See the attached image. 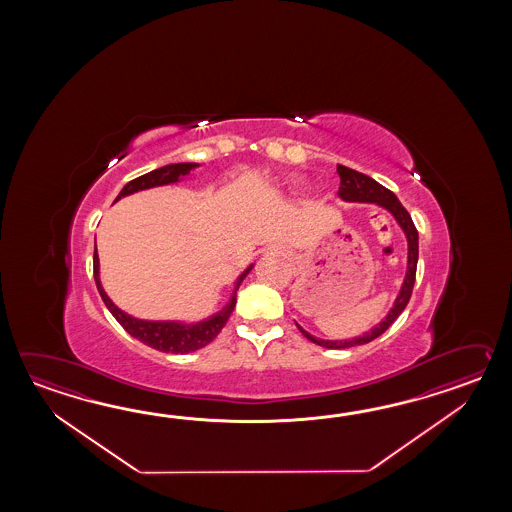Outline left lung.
<instances>
[{"mask_svg":"<svg viewBox=\"0 0 512 512\" xmlns=\"http://www.w3.org/2000/svg\"><path fill=\"white\" fill-rule=\"evenodd\" d=\"M337 172L340 175V188H338V197L348 201V203H373L377 207L384 208L392 214L395 221L399 223V227L403 229L406 241H408V263H406V274H404L403 285L401 291L397 294L392 309L388 311V315L384 316L381 324L371 327L368 333H364L362 337L351 338V340H322L307 333L304 327L298 326L300 333L307 340L315 342L318 346L327 349H344L360 346V344H368L371 340L381 337L382 333L392 326L393 322L403 313L404 307L410 302L412 289L415 283V271H417V258H419V234L415 229L414 221L410 218V214L406 212V208L401 205V201L397 196L390 192L388 188L379 185L375 179H371L368 175L360 174L357 170H351L348 166L337 164Z\"/></svg>","mask_w":512,"mask_h":512,"instance_id":"8db88e82","label":"left lung"}]
</instances>
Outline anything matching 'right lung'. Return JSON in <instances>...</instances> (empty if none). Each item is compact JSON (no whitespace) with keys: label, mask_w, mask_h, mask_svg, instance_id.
Instances as JSON below:
<instances>
[{"label":"right lung","mask_w":512,"mask_h":512,"mask_svg":"<svg viewBox=\"0 0 512 512\" xmlns=\"http://www.w3.org/2000/svg\"><path fill=\"white\" fill-rule=\"evenodd\" d=\"M197 163H175L166 164L157 170H152L148 174L141 175L137 179L130 181L128 185L120 190L119 196L115 199V203L122 197L131 196L135 192L155 188V186L174 185L183 181L185 177L190 175L192 170H196ZM254 265H249L245 271L241 272L238 280L234 282V291L230 296L227 305L214 313V315L203 318L199 322H183V320H142L135 316L128 315L126 311H122L120 307L111 302L102 282H100V263H98L97 241H95V254H93V274H95V282L97 289L104 304L109 309V313L117 318L120 326L124 327L131 337L141 340L142 344L164 351V353H177V355H185L192 353L196 349L205 348L214 338L218 337L219 331L225 327L229 316L232 315L234 307H236V293L240 289L243 278L252 271Z\"/></svg>","instance_id":"1"}]
</instances>
